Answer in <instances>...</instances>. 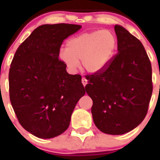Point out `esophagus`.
I'll list each match as a JSON object with an SVG mask.
<instances>
[{
  "label": "esophagus",
  "instance_id": "esophagus-1",
  "mask_svg": "<svg viewBox=\"0 0 160 160\" xmlns=\"http://www.w3.org/2000/svg\"><path fill=\"white\" fill-rule=\"evenodd\" d=\"M82 83H83V85L84 87L86 86V84L88 83V80H87L85 77H83V78H82Z\"/></svg>",
  "mask_w": 160,
  "mask_h": 160
}]
</instances>
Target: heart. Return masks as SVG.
Returning <instances> with one entry per match:
<instances>
[{"label": "heart", "mask_w": 160, "mask_h": 160, "mask_svg": "<svg viewBox=\"0 0 160 160\" xmlns=\"http://www.w3.org/2000/svg\"><path fill=\"white\" fill-rule=\"evenodd\" d=\"M117 46L115 35L108 30L88 32L70 38L67 49H61L58 53L59 59L70 70L76 71L81 65L90 72L104 70L114 56Z\"/></svg>", "instance_id": "1"}]
</instances>
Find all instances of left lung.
<instances>
[{"label": "left lung", "instance_id": "8db88e82", "mask_svg": "<svg viewBox=\"0 0 160 160\" xmlns=\"http://www.w3.org/2000/svg\"><path fill=\"white\" fill-rule=\"evenodd\" d=\"M118 52L101 71L89 77L86 91L100 131L122 135L146 117L152 93V67L141 42L118 25L114 26Z\"/></svg>", "mask_w": 160, "mask_h": 160}]
</instances>
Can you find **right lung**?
Returning <instances> with one entry per match:
<instances>
[{"mask_svg": "<svg viewBox=\"0 0 160 160\" xmlns=\"http://www.w3.org/2000/svg\"><path fill=\"white\" fill-rule=\"evenodd\" d=\"M78 25H42L19 46L9 70L10 101L19 123L41 138L63 133L71 114L85 94L79 74L67 72L58 53Z\"/></svg>", "mask_w": 160, "mask_h": 160, "instance_id": "1", "label": "right lung"}]
</instances>
